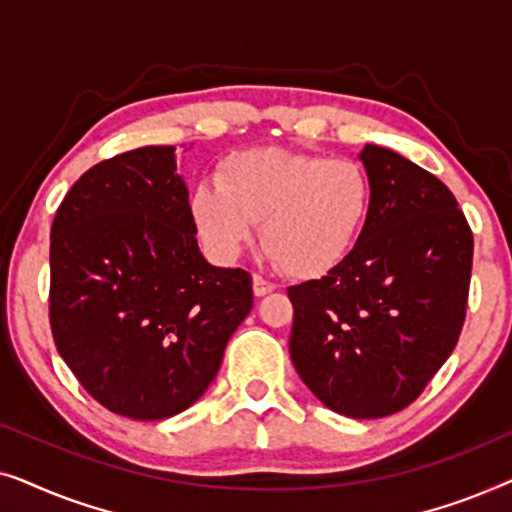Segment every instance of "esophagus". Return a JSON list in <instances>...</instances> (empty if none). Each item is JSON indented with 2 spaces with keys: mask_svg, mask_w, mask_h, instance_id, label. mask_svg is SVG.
<instances>
[{
  "mask_svg": "<svg viewBox=\"0 0 512 512\" xmlns=\"http://www.w3.org/2000/svg\"><path fill=\"white\" fill-rule=\"evenodd\" d=\"M275 291V284L268 282V279L261 277V275H254V293L258 298L261 296H268V293Z\"/></svg>",
  "mask_w": 512,
  "mask_h": 512,
  "instance_id": "esophagus-1",
  "label": "esophagus"
}]
</instances>
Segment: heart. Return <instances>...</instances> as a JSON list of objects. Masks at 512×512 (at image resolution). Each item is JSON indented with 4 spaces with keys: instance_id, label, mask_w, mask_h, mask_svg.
<instances>
[{
    "instance_id": "b5f03b06",
    "label": "heart",
    "mask_w": 512,
    "mask_h": 512,
    "mask_svg": "<svg viewBox=\"0 0 512 512\" xmlns=\"http://www.w3.org/2000/svg\"><path fill=\"white\" fill-rule=\"evenodd\" d=\"M370 205L373 186L354 160L249 149L221 160L216 184L193 188L191 216L221 261L240 254L261 221V247L279 270L305 279L333 270L352 251Z\"/></svg>"
}]
</instances>
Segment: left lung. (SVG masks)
<instances>
[{"instance_id":"8db88e82","label":"left lung","mask_w":512,"mask_h":512,"mask_svg":"<svg viewBox=\"0 0 512 512\" xmlns=\"http://www.w3.org/2000/svg\"><path fill=\"white\" fill-rule=\"evenodd\" d=\"M373 205L354 249L289 286L291 361L326 408L377 419L408 408L457 347L473 233L438 177L398 153L361 151Z\"/></svg>"}]
</instances>
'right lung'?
<instances>
[{"mask_svg": "<svg viewBox=\"0 0 512 512\" xmlns=\"http://www.w3.org/2000/svg\"><path fill=\"white\" fill-rule=\"evenodd\" d=\"M172 146L83 172L51 226L48 319L81 387L121 417L179 415L219 373L254 305L247 270L202 258Z\"/></svg>", "mask_w": 512, "mask_h": 512, "instance_id": "add662e5", "label": "right lung"}]
</instances>
